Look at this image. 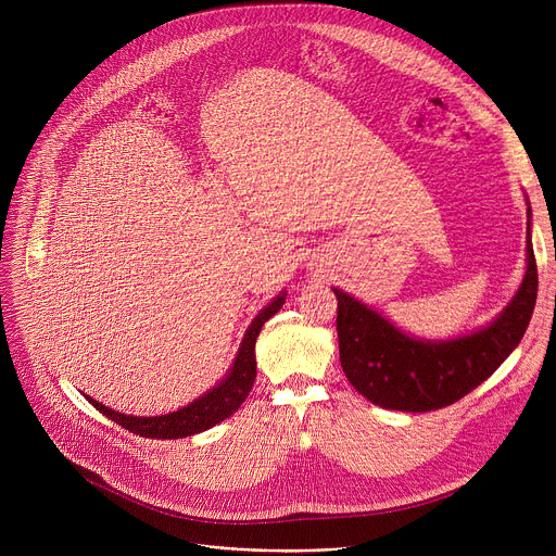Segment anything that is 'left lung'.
Segmentation results:
<instances>
[{"mask_svg": "<svg viewBox=\"0 0 556 556\" xmlns=\"http://www.w3.org/2000/svg\"><path fill=\"white\" fill-rule=\"evenodd\" d=\"M526 275L497 319L472 334L422 341L405 334L382 314L334 288L341 367L354 389L382 409L435 412L482 384L519 345L536 301V262L526 228Z\"/></svg>", "mask_w": 556, "mask_h": 556, "instance_id": "1", "label": "left lung"}]
</instances>
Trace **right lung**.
<instances>
[{
  "label": "right lung",
  "instance_id": "1",
  "mask_svg": "<svg viewBox=\"0 0 556 556\" xmlns=\"http://www.w3.org/2000/svg\"><path fill=\"white\" fill-rule=\"evenodd\" d=\"M286 301V292L275 296L257 316L255 321L249 326L240 352L235 356V363L226 378L206 391L202 399L193 401L191 405L167 414V416H155V418H138V416H127L112 412L110 407L92 401L90 395L86 399L92 403L97 412L121 425L123 429L140 435V438H155V440H176V438H187L195 435L200 431H206L222 422L224 418L232 416L237 409L242 407V403L249 399V391L253 389L255 376H257V361H255V341L262 332V326L279 312V307Z\"/></svg>",
  "mask_w": 556,
  "mask_h": 556
}]
</instances>
